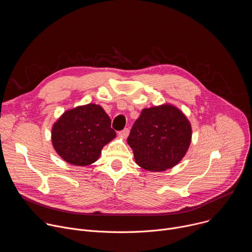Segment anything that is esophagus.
Wrapping results in <instances>:
<instances>
[{"label":"esophagus","instance_id":"34e87169","mask_svg":"<svg viewBox=\"0 0 252 252\" xmlns=\"http://www.w3.org/2000/svg\"><path fill=\"white\" fill-rule=\"evenodd\" d=\"M128 134H129V129L128 128H125L122 131H120V135L124 138H126L128 136Z\"/></svg>","mask_w":252,"mask_h":252}]
</instances>
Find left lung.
Wrapping results in <instances>:
<instances>
[{"label": "left lung", "mask_w": 252, "mask_h": 252, "mask_svg": "<svg viewBox=\"0 0 252 252\" xmlns=\"http://www.w3.org/2000/svg\"><path fill=\"white\" fill-rule=\"evenodd\" d=\"M190 141L189 120L171 104L143 109L127 137L135 162L150 171L176 165L186 156Z\"/></svg>", "instance_id": "1"}]
</instances>
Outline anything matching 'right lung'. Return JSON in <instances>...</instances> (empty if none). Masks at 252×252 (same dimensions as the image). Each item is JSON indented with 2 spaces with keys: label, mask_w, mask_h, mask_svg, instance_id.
Segmentation results:
<instances>
[{
  "label": "right lung",
  "mask_w": 252,
  "mask_h": 252,
  "mask_svg": "<svg viewBox=\"0 0 252 252\" xmlns=\"http://www.w3.org/2000/svg\"><path fill=\"white\" fill-rule=\"evenodd\" d=\"M116 135L110 117L94 103L64 112L52 128V142L58 155L79 166L96 161L102 148Z\"/></svg>",
  "instance_id": "1"
}]
</instances>
